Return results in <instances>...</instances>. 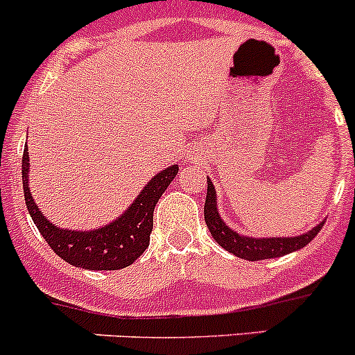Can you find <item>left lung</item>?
Wrapping results in <instances>:
<instances>
[{"label": "left lung", "mask_w": 355, "mask_h": 355, "mask_svg": "<svg viewBox=\"0 0 355 355\" xmlns=\"http://www.w3.org/2000/svg\"><path fill=\"white\" fill-rule=\"evenodd\" d=\"M204 220H206L207 228H209L211 235H213L218 244L227 249L228 252L234 254V256L247 261L271 259V257H280L293 252V250L302 249L320 234L324 225V221H321L318 227H314L307 234L299 235V237H245V235L232 230L220 218L216 209V191H214V185L209 178H207V194L206 202H204Z\"/></svg>", "instance_id": "obj_1"}]
</instances>
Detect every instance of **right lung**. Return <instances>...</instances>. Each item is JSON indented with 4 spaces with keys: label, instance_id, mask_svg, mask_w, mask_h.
I'll use <instances>...</instances> for the list:
<instances>
[{
    "label": "right lung",
    "instance_id": "add662e5",
    "mask_svg": "<svg viewBox=\"0 0 355 355\" xmlns=\"http://www.w3.org/2000/svg\"><path fill=\"white\" fill-rule=\"evenodd\" d=\"M178 173V164L166 168L151 178L144 191L113 223L91 232L62 230L46 220L28 189L27 146L22 157V184L27 209L49 247L67 263L77 268L111 271L127 268L148 249L153 232V213L163 192Z\"/></svg>",
    "mask_w": 355,
    "mask_h": 355
}]
</instances>
